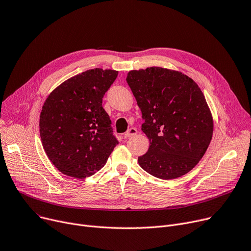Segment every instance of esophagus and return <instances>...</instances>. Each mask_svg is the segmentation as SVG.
<instances>
[{
    "instance_id": "esophagus-1",
    "label": "esophagus",
    "mask_w": 251,
    "mask_h": 251,
    "mask_svg": "<svg viewBox=\"0 0 251 251\" xmlns=\"http://www.w3.org/2000/svg\"><path fill=\"white\" fill-rule=\"evenodd\" d=\"M137 132H138V129L136 127H130L129 129H127V131L125 132L124 137H125V139H127V138L134 136V134H137Z\"/></svg>"
}]
</instances>
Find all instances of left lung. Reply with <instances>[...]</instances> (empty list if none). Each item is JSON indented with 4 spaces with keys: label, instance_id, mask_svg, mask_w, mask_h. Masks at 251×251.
<instances>
[{
    "label": "left lung",
    "instance_id": "left-lung-1",
    "mask_svg": "<svg viewBox=\"0 0 251 251\" xmlns=\"http://www.w3.org/2000/svg\"><path fill=\"white\" fill-rule=\"evenodd\" d=\"M126 82L150 141L139 165L163 180L187 174L202 159L213 134V118L200 87L180 71L156 66L130 70Z\"/></svg>",
    "mask_w": 251,
    "mask_h": 251
}]
</instances>
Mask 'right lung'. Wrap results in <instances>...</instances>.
Wrapping results in <instances>:
<instances>
[{
    "instance_id": "add662e5",
    "label": "right lung",
    "mask_w": 251,
    "mask_h": 251,
    "mask_svg": "<svg viewBox=\"0 0 251 251\" xmlns=\"http://www.w3.org/2000/svg\"><path fill=\"white\" fill-rule=\"evenodd\" d=\"M119 71L94 68L57 86L40 113V137L50 162L76 179L92 176L119 144L102 98Z\"/></svg>"
}]
</instances>
